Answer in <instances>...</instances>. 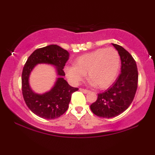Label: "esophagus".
Masks as SVG:
<instances>
[{
    "label": "esophagus",
    "mask_w": 155,
    "mask_h": 155,
    "mask_svg": "<svg viewBox=\"0 0 155 155\" xmlns=\"http://www.w3.org/2000/svg\"><path fill=\"white\" fill-rule=\"evenodd\" d=\"M79 90H80L81 91H82V92L85 93V94H87V93H88V92H90V90H85V89H83V88H80Z\"/></svg>",
    "instance_id": "obj_1"
}]
</instances>
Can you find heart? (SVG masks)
Masks as SVG:
<instances>
[{
	"instance_id": "1",
	"label": "heart",
	"mask_w": 155,
	"mask_h": 155,
	"mask_svg": "<svg viewBox=\"0 0 155 155\" xmlns=\"http://www.w3.org/2000/svg\"><path fill=\"white\" fill-rule=\"evenodd\" d=\"M120 68L118 52L114 48H98L75 59L74 65L65 68L67 77L78 84L88 74L90 83L98 88L109 87L116 78Z\"/></svg>"
}]
</instances>
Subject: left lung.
Wrapping results in <instances>:
<instances>
[{
	"label": "left lung",
	"instance_id": "8db88e82",
	"mask_svg": "<svg viewBox=\"0 0 155 155\" xmlns=\"http://www.w3.org/2000/svg\"><path fill=\"white\" fill-rule=\"evenodd\" d=\"M121 59V73L111 86L103 93L90 105L97 116L111 118L126 111L130 105L137 88L138 71L137 64L127 51L115 44H112Z\"/></svg>",
	"mask_w": 155,
	"mask_h": 155
}]
</instances>
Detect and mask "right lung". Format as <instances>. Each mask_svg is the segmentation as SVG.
Segmentation results:
<instances>
[{
    "instance_id": "1",
    "label": "right lung",
    "mask_w": 155,
    "mask_h": 155,
    "mask_svg": "<svg viewBox=\"0 0 155 155\" xmlns=\"http://www.w3.org/2000/svg\"><path fill=\"white\" fill-rule=\"evenodd\" d=\"M69 59V52L57 45H49L35 50L28 57L22 73V91L27 107L33 114L44 119L57 118L67 111L72 93L78 88L72 87L64 78V70ZM48 63L57 68L60 77L52 90L44 94L34 93L28 84V77L35 65Z\"/></svg>"
}]
</instances>
